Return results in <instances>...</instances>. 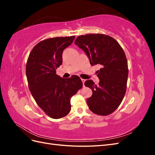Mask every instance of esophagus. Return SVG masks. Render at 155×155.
Here are the masks:
<instances>
[{
  "label": "esophagus",
  "mask_w": 155,
  "mask_h": 155,
  "mask_svg": "<svg viewBox=\"0 0 155 155\" xmlns=\"http://www.w3.org/2000/svg\"><path fill=\"white\" fill-rule=\"evenodd\" d=\"M81 81H82V83H83V86L84 87V86H85V85H84V83H85V79H81Z\"/></svg>",
  "instance_id": "obj_1"
}]
</instances>
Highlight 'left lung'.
I'll return each instance as SVG.
<instances>
[{"label":"left lung","instance_id":"1","mask_svg":"<svg viewBox=\"0 0 155 155\" xmlns=\"http://www.w3.org/2000/svg\"><path fill=\"white\" fill-rule=\"evenodd\" d=\"M74 43L86 54L92 66L100 64L95 85L91 79L85 85L91 88L92 95L87 100L90 110L98 115L113 112L122 101L128 78V64L125 52L112 37L100 34L78 36Z\"/></svg>","mask_w":155,"mask_h":155}]
</instances>
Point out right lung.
<instances>
[{
    "label": "right lung",
    "mask_w": 155,
    "mask_h": 155,
    "mask_svg": "<svg viewBox=\"0 0 155 155\" xmlns=\"http://www.w3.org/2000/svg\"><path fill=\"white\" fill-rule=\"evenodd\" d=\"M75 36L54 37L41 41L32 49L27 61L26 74L29 89L39 107L50 118H61L71 110L70 99L83 83L78 76L62 78L56 74L63 63V50Z\"/></svg>",
    "instance_id": "add662e5"
}]
</instances>
